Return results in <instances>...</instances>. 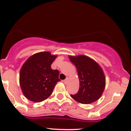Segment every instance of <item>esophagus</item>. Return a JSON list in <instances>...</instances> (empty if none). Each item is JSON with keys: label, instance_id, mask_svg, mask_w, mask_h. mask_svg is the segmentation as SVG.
I'll return each instance as SVG.
<instances>
[{"label": "esophagus", "instance_id": "1", "mask_svg": "<svg viewBox=\"0 0 131 131\" xmlns=\"http://www.w3.org/2000/svg\"><path fill=\"white\" fill-rule=\"evenodd\" d=\"M67 80H68V79H67H67H66L63 80V82L64 83V84H66V83H67Z\"/></svg>", "mask_w": 131, "mask_h": 131}]
</instances>
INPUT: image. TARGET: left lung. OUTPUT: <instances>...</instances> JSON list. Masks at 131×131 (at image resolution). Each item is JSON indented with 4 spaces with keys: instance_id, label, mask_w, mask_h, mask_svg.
I'll return each mask as SVG.
<instances>
[{
    "instance_id": "obj_1",
    "label": "left lung",
    "mask_w": 131,
    "mask_h": 131,
    "mask_svg": "<svg viewBox=\"0 0 131 131\" xmlns=\"http://www.w3.org/2000/svg\"><path fill=\"white\" fill-rule=\"evenodd\" d=\"M70 60L77 70L80 88L76 94H71L75 101L89 104L101 97L105 87V77L101 67L88 56H70Z\"/></svg>"
}]
</instances>
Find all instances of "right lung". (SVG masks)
Returning <instances> with one entry per match:
<instances>
[{
	"instance_id": "1",
	"label": "right lung",
	"mask_w": 131,
	"mask_h": 131,
	"mask_svg": "<svg viewBox=\"0 0 131 131\" xmlns=\"http://www.w3.org/2000/svg\"><path fill=\"white\" fill-rule=\"evenodd\" d=\"M56 56L41 52L30 57L19 73V84L25 97L34 102H41L49 97L59 79V72L51 64Z\"/></svg>"
}]
</instances>
